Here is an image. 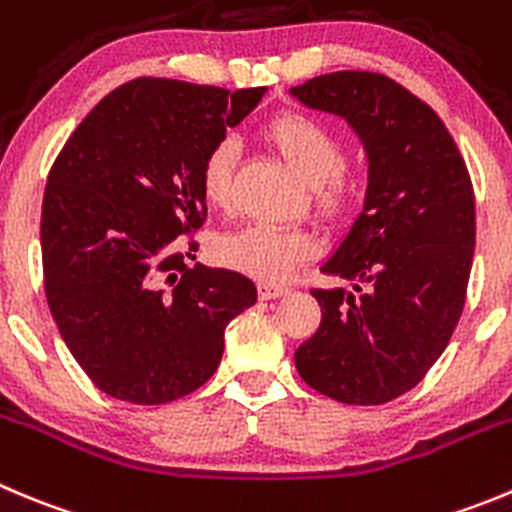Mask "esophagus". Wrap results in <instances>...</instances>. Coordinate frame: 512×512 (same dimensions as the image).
Instances as JSON below:
<instances>
[{
    "instance_id": "obj_1",
    "label": "esophagus",
    "mask_w": 512,
    "mask_h": 512,
    "mask_svg": "<svg viewBox=\"0 0 512 512\" xmlns=\"http://www.w3.org/2000/svg\"><path fill=\"white\" fill-rule=\"evenodd\" d=\"M260 298L262 300H275V298H283V295H288L290 290L283 288V285H272V283H260Z\"/></svg>"
}]
</instances>
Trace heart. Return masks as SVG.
<instances>
[{"instance_id":"heart-1","label":"heart","mask_w":512,"mask_h":512,"mask_svg":"<svg viewBox=\"0 0 512 512\" xmlns=\"http://www.w3.org/2000/svg\"><path fill=\"white\" fill-rule=\"evenodd\" d=\"M265 138L283 156L285 164L313 186V207L323 217H336L346 209L353 181L341 164V141L328 126L300 113H283L265 126ZM234 164L237 143L222 138L209 148L199 171V189L207 204L227 212L234 202ZM315 255V240L303 229L252 224L222 234L214 245V257L222 265L245 272L262 283L290 278L300 262Z\"/></svg>"}]
</instances>
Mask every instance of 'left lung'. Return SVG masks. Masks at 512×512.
<instances>
[{"mask_svg": "<svg viewBox=\"0 0 512 512\" xmlns=\"http://www.w3.org/2000/svg\"><path fill=\"white\" fill-rule=\"evenodd\" d=\"M290 95L343 118L369 161L364 209L321 265L353 290H310L321 326L295 369L343 404H384L424 379L460 321L475 252L470 174L437 113L386 75L341 70Z\"/></svg>", "mask_w": 512, "mask_h": 512, "instance_id": "obj_1", "label": "left lung"}]
</instances>
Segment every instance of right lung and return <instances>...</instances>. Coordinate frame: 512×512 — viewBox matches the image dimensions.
I'll return each instance as SVG.
<instances>
[{
    "mask_svg": "<svg viewBox=\"0 0 512 512\" xmlns=\"http://www.w3.org/2000/svg\"><path fill=\"white\" fill-rule=\"evenodd\" d=\"M267 88L136 78L62 146L42 199V270L62 341L100 391L166 404L217 371L224 328L257 303L250 278L197 260L199 171Z\"/></svg>",
    "mask_w": 512,
    "mask_h": 512,
    "instance_id": "right-lung-1",
    "label": "right lung"
}]
</instances>
